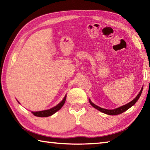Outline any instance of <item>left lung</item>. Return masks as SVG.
Instances as JSON below:
<instances>
[{
	"label": "left lung",
	"instance_id": "obj_1",
	"mask_svg": "<svg viewBox=\"0 0 150 150\" xmlns=\"http://www.w3.org/2000/svg\"><path fill=\"white\" fill-rule=\"evenodd\" d=\"M142 90H143V88L141 89V90L140 91V92H139V94L137 95V96L133 99V101H131V102L129 103L124 105V106H122V107H120L119 108H115V109H113V110L105 109V108H101V107H99L98 106H97V105H96L95 104H93V103L90 100H89V102H90V103L91 104V105H92L93 107H94L95 108H96V109H98V110L101 111V112H103V113L108 114V115H117V114H122V113H123L124 112H125V111H126L127 109H129V108L130 107H131L132 106H133V105H134V104H135L136 102L138 101V99H139L140 96H141Z\"/></svg>",
	"mask_w": 150,
	"mask_h": 150
}]
</instances>
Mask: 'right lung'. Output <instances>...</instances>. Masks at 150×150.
Returning a JSON list of instances; mask_svg holds the SVG:
<instances>
[{
  "instance_id": "obj_1",
  "label": "right lung",
  "mask_w": 150,
  "mask_h": 150,
  "mask_svg": "<svg viewBox=\"0 0 150 150\" xmlns=\"http://www.w3.org/2000/svg\"><path fill=\"white\" fill-rule=\"evenodd\" d=\"M66 99V96L64 97L63 100L59 104L57 105V106H55L54 107L51 108V109L42 110V111H38V112H31L33 114L34 116H38V117H47L49 116H51L53 114H54L56 112H57L58 110H59L64 105V103H65Z\"/></svg>"
}]
</instances>
